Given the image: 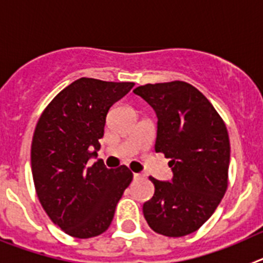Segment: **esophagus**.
<instances>
[{"mask_svg": "<svg viewBox=\"0 0 263 263\" xmlns=\"http://www.w3.org/2000/svg\"><path fill=\"white\" fill-rule=\"evenodd\" d=\"M133 178H134V180H139V179H143V175L142 174H134Z\"/></svg>", "mask_w": 263, "mask_h": 263, "instance_id": "obj_1", "label": "esophagus"}]
</instances>
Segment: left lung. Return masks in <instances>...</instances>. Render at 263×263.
Listing matches in <instances>:
<instances>
[{
	"instance_id": "left-lung-1",
	"label": "left lung",
	"mask_w": 263,
	"mask_h": 263,
	"mask_svg": "<svg viewBox=\"0 0 263 263\" xmlns=\"http://www.w3.org/2000/svg\"><path fill=\"white\" fill-rule=\"evenodd\" d=\"M157 113L155 152L170 158L171 182L154 183L143 204L153 231L167 237L196 232L213 215L228 188L231 143L224 121L200 90L185 81L136 88Z\"/></svg>"
}]
</instances>
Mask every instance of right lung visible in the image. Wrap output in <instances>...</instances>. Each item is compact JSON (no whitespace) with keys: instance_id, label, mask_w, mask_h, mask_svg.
I'll list each match as a JSON object with an SVG mask.
<instances>
[{"instance_id":"right-lung-1","label":"right lung","mask_w":263,"mask_h":263,"mask_svg":"<svg viewBox=\"0 0 263 263\" xmlns=\"http://www.w3.org/2000/svg\"><path fill=\"white\" fill-rule=\"evenodd\" d=\"M134 83L81 78L53 97L36 124L31 143L35 191L51 221L76 238L104 233L133 180L126 166L106 168L88 160L100 150L106 115Z\"/></svg>"}]
</instances>
